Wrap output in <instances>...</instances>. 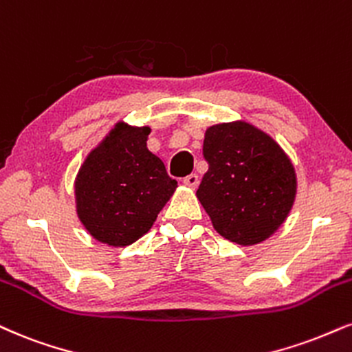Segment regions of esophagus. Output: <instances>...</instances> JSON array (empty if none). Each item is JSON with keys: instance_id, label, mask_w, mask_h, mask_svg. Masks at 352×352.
<instances>
[{"instance_id": "obj_1", "label": "esophagus", "mask_w": 352, "mask_h": 352, "mask_svg": "<svg viewBox=\"0 0 352 352\" xmlns=\"http://www.w3.org/2000/svg\"><path fill=\"white\" fill-rule=\"evenodd\" d=\"M184 184L187 185V187H190V188H197L198 184H200V179H198L197 173H190V175H187L184 179Z\"/></svg>"}]
</instances>
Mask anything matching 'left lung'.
I'll return each instance as SVG.
<instances>
[{"instance_id":"left-lung-1","label":"left lung","mask_w":352,"mask_h":352,"mask_svg":"<svg viewBox=\"0 0 352 352\" xmlns=\"http://www.w3.org/2000/svg\"><path fill=\"white\" fill-rule=\"evenodd\" d=\"M208 172L197 197L231 243H262L289 217L297 193L294 165L270 135L244 121L206 129Z\"/></svg>"}]
</instances>
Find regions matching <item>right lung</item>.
I'll return each instance as SVG.
<instances>
[{"label":"right lung","mask_w":352,"mask_h":352,"mask_svg":"<svg viewBox=\"0 0 352 352\" xmlns=\"http://www.w3.org/2000/svg\"><path fill=\"white\" fill-rule=\"evenodd\" d=\"M151 128L118 122L88 154L75 180L80 221L100 243L122 248L138 241L177 188L165 165L147 149Z\"/></svg>","instance_id":"right-lung-1"}]
</instances>
